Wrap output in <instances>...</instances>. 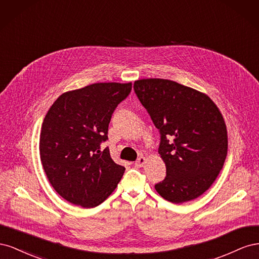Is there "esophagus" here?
Returning <instances> with one entry per match:
<instances>
[{
    "label": "esophagus",
    "mask_w": 259,
    "mask_h": 259,
    "mask_svg": "<svg viewBox=\"0 0 259 259\" xmlns=\"http://www.w3.org/2000/svg\"><path fill=\"white\" fill-rule=\"evenodd\" d=\"M145 163H146V158H145V156H140V158H138L137 161L135 162V166L142 167V166L145 165Z\"/></svg>",
    "instance_id": "1"
}]
</instances>
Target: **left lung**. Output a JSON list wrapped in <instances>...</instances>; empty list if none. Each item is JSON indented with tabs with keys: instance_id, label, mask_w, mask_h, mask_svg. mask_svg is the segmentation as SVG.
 Here are the masks:
<instances>
[{
	"instance_id": "left-lung-1",
	"label": "left lung",
	"mask_w": 259,
	"mask_h": 259,
	"mask_svg": "<svg viewBox=\"0 0 259 259\" xmlns=\"http://www.w3.org/2000/svg\"><path fill=\"white\" fill-rule=\"evenodd\" d=\"M134 91L160 132L166 176L155 190L176 204L197 199L214 183L227 156L221 111L205 94L170 80H138Z\"/></svg>"
}]
</instances>
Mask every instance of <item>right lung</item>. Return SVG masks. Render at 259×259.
I'll list each match as a JSON object with an SVG mask.
<instances>
[{
    "label": "right lung",
    "instance_id": "add662e5",
    "mask_svg": "<svg viewBox=\"0 0 259 259\" xmlns=\"http://www.w3.org/2000/svg\"><path fill=\"white\" fill-rule=\"evenodd\" d=\"M132 83H95L60 95L46 113L40 135L45 174L60 197L86 208L101 204L121 180L108 140L111 116Z\"/></svg>",
    "mask_w": 259,
    "mask_h": 259
}]
</instances>
